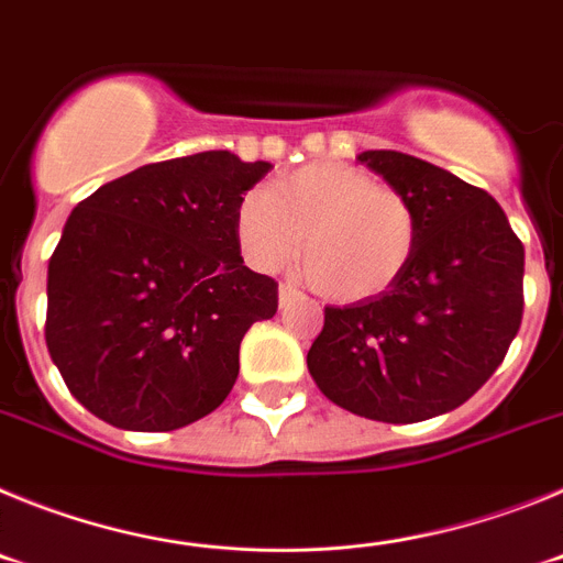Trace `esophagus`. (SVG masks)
Listing matches in <instances>:
<instances>
[{
  "instance_id": "1",
  "label": "esophagus",
  "mask_w": 563,
  "mask_h": 563,
  "mask_svg": "<svg viewBox=\"0 0 563 563\" xmlns=\"http://www.w3.org/2000/svg\"><path fill=\"white\" fill-rule=\"evenodd\" d=\"M296 298H301V290H296L292 285L278 287V305H282V307L290 305V301H296Z\"/></svg>"
}]
</instances>
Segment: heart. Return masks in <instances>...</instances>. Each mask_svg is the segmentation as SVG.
Wrapping results in <instances>:
<instances>
[{
    "label": "heart",
    "instance_id": "heart-1",
    "mask_svg": "<svg viewBox=\"0 0 563 563\" xmlns=\"http://www.w3.org/2000/svg\"><path fill=\"white\" fill-rule=\"evenodd\" d=\"M301 236L312 285L355 305L389 292L409 271L420 213L409 194L346 163H310L239 202V247L258 271L290 262Z\"/></svg>",
    "mask_w": 563,
    "mask_h": 563
}]
</instances>
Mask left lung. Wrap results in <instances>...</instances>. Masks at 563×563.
<instances>
[{
    "instance_id": "8db88e82",
    "label": "left lung",
    "mask_w": 563,
    "mask_h": 563,
    "mask_svg": "<svg viewBox=\"0 0 563 563\" xmlns=\"http://www.w3.org/2000/svg\"><path fill=\"white\" fill-rule=\"evenodd\" d=\"M357 161L409 194L420 239L389 292L324 307L307 366L352 415L429 420L474 397L505 361L525 312V245L490 194L445 168L389 148Z\"/></svg>"
}]
</instances>
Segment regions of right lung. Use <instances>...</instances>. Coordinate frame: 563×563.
I'll return each instance as SVG.
<instances>
[{
  "label": "right lung",
  "instance_id": "add662e5",
  "mask_svg": "<svg viewBox=\"0 0 563 563\" xmlns=\"http://www.w3.org/2000/svg\"><path fill=\"white\" fill-rule=\"evenodd\" d=\"M271 163L200 152L148 163L78 202L47 267L44 341L67 389L114 429L174 431L211 415L239 343L278 310L245 267L236 208Z\"/></svg>",
  "mask_w": 563,
  "mask_h": 563
}]
</instances>
